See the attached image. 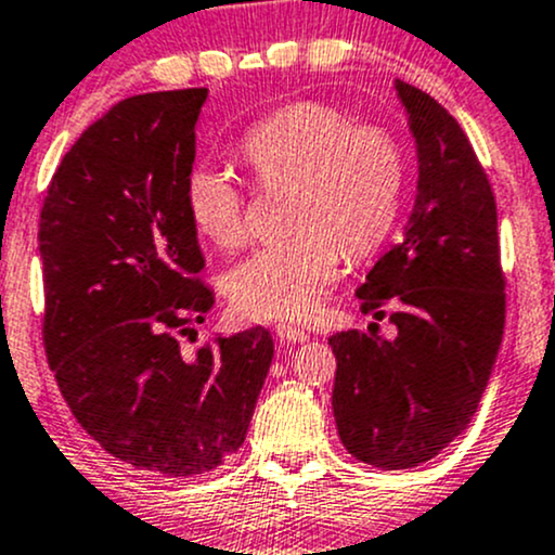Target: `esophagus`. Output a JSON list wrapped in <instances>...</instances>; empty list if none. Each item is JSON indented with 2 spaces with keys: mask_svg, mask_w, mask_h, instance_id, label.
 Here are the masks:
<instances>
[{
  "mask_svg": "<svg viewBox=\"0 0 555 555\" xmlns=\"http://www.w3.org/2000/svg\"><path fill=\"white\" fill-rule=\"evenodd\" d=\"M275 333H278V338L283 340V344H304V340L309 338L307 330H301L296 325H278Z\"/></svg>",
  "mask_w": 555,
  "mask_h": 555,
  "instance_id": "obj_1",
  "label": "esophagus"
}]
</instances>
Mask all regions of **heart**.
I'll return each mask as SVG.
<instances>
[{
    "label": "heart",
    "mask_w": 555,
    "mask_h": 555,
    "mask_svg": "<svg viewBox=\"0 0 555 555\" xmlns=\"http://www.w3.org/2000/svg\"><path fill=\"white\" fill-rule=\"evenodd\" d=\"M241 157L261 185L291 189L285 225L294 233L238 261L225 294L246 320H307L338 278L340 248L366 257L388 235L401 198V152L383 128L351 126L330 104L296 102L248 130ZM183 202L211 244H244V194L225 172L191 167Z\"/></svg>",
    "instance_id": "obj_1"
}]
</instances>
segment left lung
Instances as JSON below:
<instances>
[{"instance_id":"obj_1","label":"left lung","mask_w":555,"mask_h":555,"mask_svg":"<svg viewBox=\"0 0 555 555\" xmlns=\"http://www.w3.org/2000/svg\"><path fill=\"white\" fill-rule=\"evenodd\" d=\"M416 149V196L401 241L366 272L361 311L396 338L333 335V414L346 451L383 469L438 456L475 416L501 351L498 211L462 126L425 91L396 80ZM375 325V322H372Z\"/></svg>"}]
</instances>
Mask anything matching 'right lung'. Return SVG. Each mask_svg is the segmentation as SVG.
I'll return each instance as SVG.
<instances>
[{"label": "right lung", "mask_w": 555, "mask_h": 555, "mask_svg": "<svg viewBox=\"0 0 555 555\" xmlns=\"http://www.w3.org/2000/svg\"><path fill=\"white\" fill-rule=\"evenodd\" d=\"M207 89L115 104L73 143L43 198V346L60 393L104 451L194 477L244 446L270 372V330L196 353L178 335L215 304L183 202Z\"/></svg>", "instance_id": "add662e5"}]
</instances>
